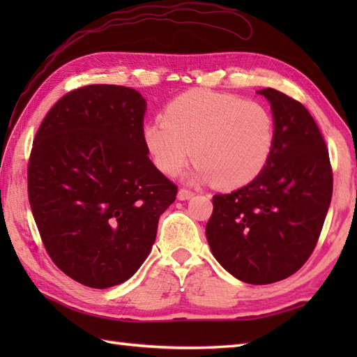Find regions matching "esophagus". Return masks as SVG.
Masks as SVG:
<instances>
[{
    "instance_id": "obj_1",
    "label": "esophagus",
    "mask_w": 357,
    "mask_h": 357,
    "mask_svg": "<svg viewBox=\"0 0 357 357\" xmlns=\"http://www.w3.org/2000/svg\"><path fill=\"white\" fill-rule=\"evenodd\" d=\"M193 195H195V193H193L192 190H188V188H179L178 198H179L181 201H185V199H190Z\"/></svg>"
}]
</instances>
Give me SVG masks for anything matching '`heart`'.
Segmentation results:
<instances>
[{
    "mask_svg": "<svg viewBox=\"0 0 357 357\" xmlns=\"http://www.w3.org/2000/svg\"><path fill=\"white\" fill-rule=\"evenodd\" d=\"M276 119L261 102L230 93L192 90L164 110V121L142 128L155 167L173 176L190 161L198 176L222 190L244 187L270 162L276 146Z\"/></svg>",
    "mask_w": 357,
    "mask_h": 357,
    "instance_id": "heart-1",
    "label": "heart"
}]
</instances>
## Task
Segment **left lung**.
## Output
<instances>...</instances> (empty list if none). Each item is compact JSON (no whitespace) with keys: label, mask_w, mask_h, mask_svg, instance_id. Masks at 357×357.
<instances>
[{"label":"left lung","mask_w":357,"mask_h":357,"mask_svg":"<svg viewBox=\"0 0 357 357\" xmlns=\"http://www.w3.org/2000/svg\"><path fill=\"white\" fill-rule=\"evenodd\" d=\"M276 119L270 162L252 183L213 196L206 225L211 253L242 282L273 284L298 271L321 236L333 195L328 149L310 112L262 89Z\"/></svg>","instance_id":"obj_1"}]
</instances>
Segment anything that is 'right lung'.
<instances>
[{
    "instance_id": "add662e5",
    "label": "right lung",
    "mask_w": 357,
    "mask_h": 357,
    "mask_svg": "<svg viewBox=\"0 0 357 357\" xmlns=\"http://www.w3.org/2000/svg\"><path fill=\"white\" fill-rule=\"evenodd\" d=\"M144 113L135 89L90 84L58 100L33 139L27 192L44 248L90 288L135 275L176 198V184L147 155Z\"/></svg>"
}]
</instances>
